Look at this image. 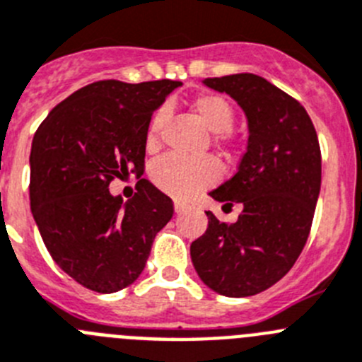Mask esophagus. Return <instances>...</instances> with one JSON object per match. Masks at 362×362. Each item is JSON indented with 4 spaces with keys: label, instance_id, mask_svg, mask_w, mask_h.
<instances>
[{
    "label": "esophagus",
    "instance_id": "1",
    "mask_svg": "<svg viewBox=\"0 0 362 362\" xmlns=\"http://www.w3.org/2000/svg\"><path fill=\"white\" fill-rule=\"evenodd\" d=\"M187 207H189V204H185V202L175 200V213H177V214L184 213V211L187 209Z\"/></svg>",
    "mask_w": 362,
    "mask_h": 362
}]
</instances>
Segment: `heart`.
<instances>
[{"mask_svg": "<svg viewBox=\"0 0 362 362\" xmlns=\"http://www.w3.org/2000/svg\"><path fill=\"white\" fill-rule=\"evenodd\" d=\"M189 110L200 120L205 129L213 133L216 142H229L233 139L234 108L226 97L216 93H200L189 103ZM165 112L158 110L153 115L148 128V148H157L160 132L164 128ZM153 184L160 191L175 198H187L200 189L209 187L216 182L218 168L213 158H182L168 155L151 171Z\"/></svg>", "mask_w": 362, "mask_h": 362, "instance_id": "heart-1", "label": "heart"}]
</instances>
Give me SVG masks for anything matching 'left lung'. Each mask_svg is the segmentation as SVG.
Masks as SVG:
<instances>
[{"label": "left lung", "instance_id": "1", "mask_svg": "<svg viewBox=\"0 0 362 362\" xmlns=\"http://www.w3.org/2000/svg\"><path fill=\"white\" fill-rule=\"evenodd\" d=\"M205 86L233 97L249 122L247 151L230 180L211 191L242 205L236 223L211 211L191 243L198 276L227 298L259 294L292 269L310 234L321 189L317 133L301 104L254 74L209 77Z\"/></svg>", "mask_w": 362, "mask_h": 362}]
</instances>
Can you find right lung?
<instances>
[{
  "label": "right lung",
  "mask_w": 362,
  "mask_h": 362,
  "mask_svg": "<svg viewBox=\"0 0 362 362\" xmlns=\"http://www.w3.org/2000/svg\"><path fill=\"white\" fill-rule=\"evenodd\" d=\"M180 81H97L59 103L30 151V209L54 262L93 292L112 294L144 270L173 202L141 178L129 202L115 178L144 173L153 112Z\"/></svg>",
  "instance_id": "right-lung-1"
}]
</instances>
